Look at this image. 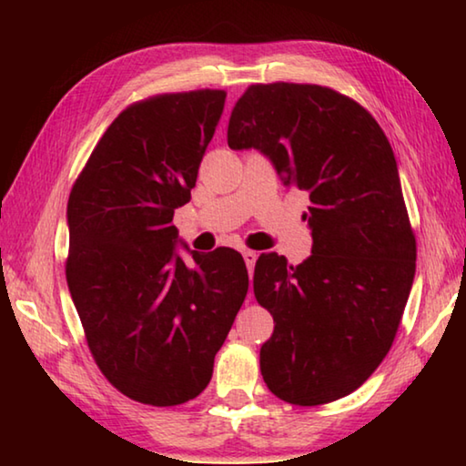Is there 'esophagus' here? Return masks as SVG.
<instances>
[{"label": "esophagus", "mask_w": 466, "mask_h": 466, "mask_svg": "<svg viewBox=\"0 0 466 466\" xmlns=\"http://www.w3.org/2000/svg\"><path fill=\"white\" fill-rule=\"evenodd\" d=\"M242 257H244V263H247V267H248V273H252V269H255V263H257L258 255H257L255 250H244Z\"/></svg>", "instance_id": "34e87169"}]
</instances>
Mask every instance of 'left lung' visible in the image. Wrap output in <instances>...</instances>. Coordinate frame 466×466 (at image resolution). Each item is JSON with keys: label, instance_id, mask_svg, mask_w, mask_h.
I'll return each instance as SVG.
<instances>
[{"label": "left lung", "instance_id": "8db88e82", "mask_svg": "<svg viewBox=\"0 0 466 466\" xmlns=\"http://www.w3.org/2000/svg\"><path fill=\"white\" fill-rule=\"evenodd\" d=\"M228 146L255 147L283 185L310 197L312 255L255 265V298L273 314L261 347L269 390L299 407L360 389L397 335L415 278V236L392 147L356 100L317 84H252Z\"/></svg>", "mask_w": 466, "mask_h": 466}]
</instances>
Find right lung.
Segmentation results:
<instances>
[{"mask_svg":"<svg viewBox=\"0 0 466 466\" xmlns=\"http://www.w3.org/2000/svg\"><path fill=\"white\" fill-rule=\"evenodd\" d=\"M224 90L157 94L110 123L67 203L66 275L100 372L125 397L172 407L214 374L248 291L240 252L178 255L172 216L191 199Z\"/></svg>","mask_w":466,"mask_h":466,"instance_id":"1","label":"right lung"}]
</instances>
